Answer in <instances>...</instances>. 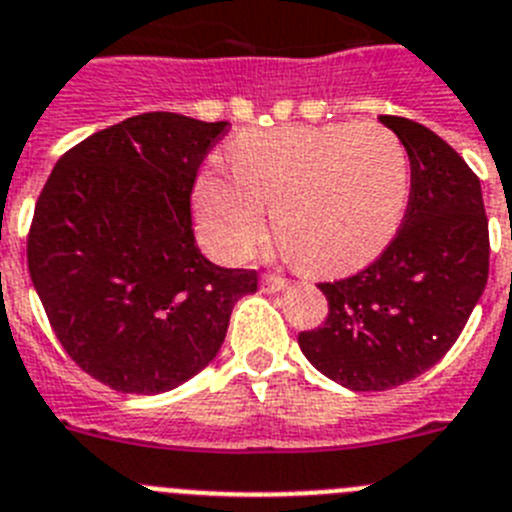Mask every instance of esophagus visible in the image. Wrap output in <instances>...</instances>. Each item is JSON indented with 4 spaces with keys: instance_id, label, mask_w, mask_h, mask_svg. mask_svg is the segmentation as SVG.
Masks as SVG:
<instances>
[{
    "instance_id": "1",
    "label": "esophagus",
    "mask_w": 512,
    "mask_h": 512,
    "mask_svg": "<svg viewBox=\"0 0 512 512\" xmlns=\"http://www.w3.org/2000/svg\"><path fill=\"white\" fill-rule=\"evenodd\" d=\"M290 285L288 278H280V275L275 273H267L265 278H262V290H267V293H278V290H285Z\"/></svg>"
}]
</instances>
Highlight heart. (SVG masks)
Masks as SVG:
<instances>
[{
    "label": "heart",
    "mask_w": 512,
    "mask_h": 512,
    "mask_svg": "<svg viewBox=\"0 0 512 512\" xmlns=\"http://www.w3.org/2000/svg\"><path fill=\"white\" fill-rule=\"evenodd\" d=\"M234 176L204 170L193 186L206 250L242 262L265 239L273 209L280 250L306 273L336 275L388 245L408 196V155L377 122L285 124L229 145Z\"/></svg>",
    "instance_id": "b5f03b06"
}]
</instances>
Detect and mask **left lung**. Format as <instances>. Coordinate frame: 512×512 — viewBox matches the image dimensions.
<instances>
[{
    "label": "left lung",
    "instance_id": "8db88e82",
    "mask_svg": "<svg viewBox=\"0 0 512 512\" xmlns=\"http://www.w3.org/2000/svg\"><path fill=\"white\" fill-rule=\"evenodd\" d=\"M411 160V196L400 229L375 262L319 283L329 316L301 331L306 359L357 393L390 390L434 367L480 301L490 232L480 178L423 124L382 114Z\"/></svg>",
    "mask_w": 512,
    "mask_h": 512
}]
</instances>
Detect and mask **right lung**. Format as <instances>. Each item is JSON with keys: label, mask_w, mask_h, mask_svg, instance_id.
<instances>
[{"label": "right lung", "mask_w": 512, "mask_h": 512, "mask_svg": "<svg viewBox=\"0 0 512 512\" xmlns=\"http://www.w3.org/2000/svg\"><path fill=\"white\" fill-rule=\"evenodd\" d=\"M229 122L145 112L61 155L40 191L27 267L68 357L119 393L158 395L204 370L257 270L193 237L191 191Z\"/></svg>", "instance_id": "right-lung-1"}]
</instances>
